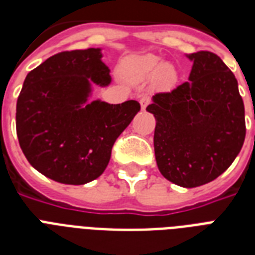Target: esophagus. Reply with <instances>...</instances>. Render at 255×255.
Masks as SVG:
<instances>
[{"mask_svg": "<svg viewBox=\"0 0 255 255\" xmlns=\"http://www.w3.org/2000/svg\"><path fill=\"white\" fill-rule=\"evenodd\" d=\"M149 103H151V98H149V96H143V98L140 99V106H141V110H145Z\"/></svg>", "mask_w": 255, "mask_h": 255, "instance_id": "obj_1", "label": "esophagus"}]
</instances>
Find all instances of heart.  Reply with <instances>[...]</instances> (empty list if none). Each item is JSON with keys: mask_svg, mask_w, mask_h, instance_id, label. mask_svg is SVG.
Wrapping results in <instances>:
<instances>
[{"mask_svg": "<svg viewBox=\"0 0 255 255\" xmlns=\"http://www.w3.org/2000/svg\"><path fill=\"white\" fill-rule=\"evenodd\" d=\"M128 69L137 79H145L155 75V81L159 86L168 87L176 82V71L170 65H161L160 58L155 55L132 58L128 63Z\"/></svg>", "mask_w": 255, "mask_h": 255, "instance_id": "b5f03b06", "label": "heart"}]
</instances>
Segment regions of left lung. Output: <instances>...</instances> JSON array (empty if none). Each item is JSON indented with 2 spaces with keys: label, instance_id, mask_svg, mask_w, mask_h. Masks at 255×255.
<instances>
[{
  "label": "left lung",
  "instance_id": "left-lung-1",
  "mask_svg": "<svg viewBox=\"0 0 255 255\" xmlns=\"http://www.w3.org/2000/svg\"><path fill=\"white\" fill-rule=\"evenodd\" d=\"M189 82L157 92L147 111L156 119V163L176 185L213 181L232 165L245 141V107L237 79L218 55L197 51Z\"/></svg>",
  "mask_w": 255,
  "mask_h": 255
}]
</instances>
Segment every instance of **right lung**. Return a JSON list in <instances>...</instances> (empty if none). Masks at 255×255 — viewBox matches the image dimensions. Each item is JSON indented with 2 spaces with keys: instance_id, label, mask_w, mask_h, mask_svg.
<instances>
[{
  "instance_id": "1",
  "label": "right lung",
  "mask_w": 255,
  "mask_h": 255,
  "mask_svg": "<svg viewBox=\"0 0 255 255\" xmlns=\"http://www.w3.org/2000/svg\"><path fill=\"white\" fill-rule=\"evenodd\" d=\"M91 82L107 86L100 49L58 53L31 70L17 100L15 127L23 155L54 181L83 185L103 173L116 139L140 111L136 100L82 107Z\"/></svg>"
}]
</instances>
